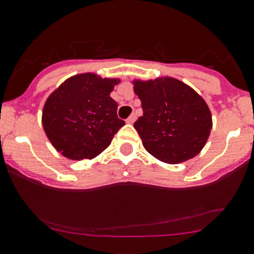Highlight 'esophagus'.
<instances>
[{
    "mask_svg": "<svg viewBox=\"0 0 254 254\" xmlns=\"http://www.w3.org/2000/svg\"><path fill=\"white\" fill-rule=\"evenodd\" d=\"M135 120H136V115L131 114V115H130V117L127 119V124H132V123H134Z\"/></svg>",
    "mask_w": 254,
    "mask_h": 254,
    "instance_id": "obj_1",
    "label": "esophagus"
}]
</instances>
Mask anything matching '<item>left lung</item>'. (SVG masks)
I'll list each match as a JSON object with an SVG mask.
<instances>
[{"instance_id":"8db88e82","label":"left lung","mask_w":254,"mask_h":254,"mask_svg":"<svg viewBox=\"0 0 254 254\" xmlns=\"http://www.w3.org/2000/svg\"><path fill=\"white\" fill-rule=\"evenodd\" d=\"M132 84L144 112L134 127L146 151L167 164L200 154L212 129V115L203 98L171 77L136 79Z\"/></svg>"}]
</instances>
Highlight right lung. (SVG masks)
Listing matches in <instances>:
<instances>
[{
  "instance_id": "1",
  "label": "right lung",
  "mask_w": 254,
  "mask_h": 254,
  "mask_svg": "<svg viewBox=\"0 0 254 254\" xmlns=\"http://www.w3.org/2000/svg\"><path fill=\"white\" fill-rule=\"evenodd\" d=\"M118 83L117 78L83 73L68 78L47 98L42 124L57 151L79 161L94 159L109 146L125 125L110 97Z\"/></svg>"
}]
</instances>
